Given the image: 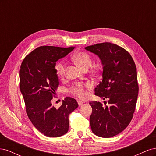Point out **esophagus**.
I'll use <instances>...</instances> for the list:
<instances>
[{"label": "esophagus", "mask_w": 156, "mask_h": 156, "mask_svg": "<svg viewBox=\"0 0 156 156\" xmlns=\"http://www.w3.org/2000/svg\"><path fill=\"white\" fill-rule=\"evenodd\" d=\"M83 104V102H81V101H78V105H79V107H81V106H82V105Z\"/></svg>", "instance_id": "esophagus-1"}]
</instances>
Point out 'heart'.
<instances>
[{"label": "heart", "instance_id": "obj_1", "mask_svg": "<svg viewBox=\"0 0 156 156\" xmlns=\"http://www.w3.org/2000/svg\"><path fill=\"white\" fill-rule=\"evenodd\" d=\"M72 59L77 66L84 70H87L90 67L93 61L92 56L87 52L84 51L74 54L72 56ZM55 70L58 76L63 78L66 75V64L64 62H59L56 65ZM87 88H90V84H83L82 83H76L70 87L68 91L81 100H84L88 95L87 91Z\"/></svg>", "mask_w": 156, "mask_h": 156}]
</instances>
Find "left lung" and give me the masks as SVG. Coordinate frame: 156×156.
<instances>
[{
	"instance_id": "obj_1",
	"label": "left lung",
	"mask_w": 156,
	"mask_h": 156,
	"mask_svg": "<svg viewBox=\"0 0 156 156\" xmlns=\"http://www.w3.org/2000/svg\"><path fill=\"white\" fill-rule=\"evenodd\" d=\"M85 49L101 61L102 81L94 91L109 104L103 107L97 101L89 103L92 108L91 129L101 137H112L124 130L133 118L139 92L136 66L128 52L115 44H97Z\"/></svg>"
}]
</instances>
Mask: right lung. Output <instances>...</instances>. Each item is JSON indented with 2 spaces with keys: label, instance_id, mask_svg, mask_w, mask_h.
<instances>
[{
  "label": "right lung",
  "instance_id": "1",
  "mask_svg": "<svg viewBox=\"0 0 156 156\" xmlns=\"http://www.w3.org/2000/svg\"><path fill=\"white\" fill-rule=\"evenodd\" d=\"M74 48L41 46L27 55L21 65L20 90L27 116L37 130L49 137L67 133L69 115L79 106L70 97L65 98L58 109L51 103L59 85L56 62Z\"/></svg>",
  "mask_w": 156,
  "mask_h": 156
}]
</instances>
